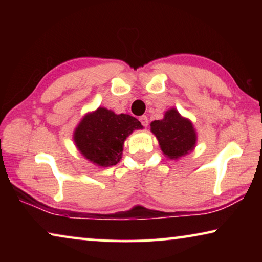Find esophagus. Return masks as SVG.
Masks as SVG:
<instances>
[{
  "mask_svg": "<svg viewBox=\"0 0 262 262\" xmlns=\"http://www.w3.org/2000/svg\"><path fill=\"white\" fill-rule=\"evenodd\" d=\"M140 121H141V123H142V125H143L144 127H147L148 123H149V120H148L147 115H142V117H140Z\"/></svg>",
  "mask_w": 262,
  "mask_h": 262,
  "instance_id": "esophagus-1",
  "label": "esophagus"
}]
</instances>
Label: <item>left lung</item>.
<instances>
[{"instance_id":"8db88e82","label":"left lung","mask_w":262,"mask_h":262,"mask_svg":"<svg viewBox=\"0 0 262 262\" xmlns=\"http://www.w3.org/2000/svg\"><path fill=\"white\" fill-rule=\"evenodd\" d=\"M150 127L157 137L163 154L170 159L185 156L192 151L196 143L193 123L181 117L176 108L166 111L162 120L152 121Z\"/></svg>"}]
</instances>
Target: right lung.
<instances>
[{"instance_id": "add662e5", "label": "right lung", "mask_w": 262, "mask_h": 262, "mask_svg": "<svg viewBox=\"0 0 262 262\" xmlns=\"http://www.w3.org/2000/svg\"><path fill=\"white\" fill-rule=\"evenodd\" d=\"M142 128L141 122L129 114H115L98 107L84 115L74 132V141L88 161L103 167L113 166L121 159L127 136Z\"/></svg>"}]
</instances>
